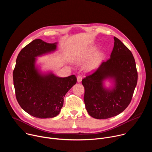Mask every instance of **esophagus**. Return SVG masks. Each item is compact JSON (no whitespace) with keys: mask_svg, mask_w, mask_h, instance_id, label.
Listing matches in <instances>:
<instances>
[{"mask_svg":"<svg viewBox=\"0 0 152 152\" xmlns=\"http://www.w3.org/2000/svg\"><path fill=\"white\" fill-rule=\"evenodd\" d=\"M82 79V76L81 75H78L77 77V80L78 82H80Z\"/></svg>","mask_w":152,"mask_h":152,"instance_id":"1","label":"esophagus"}]
</instances>
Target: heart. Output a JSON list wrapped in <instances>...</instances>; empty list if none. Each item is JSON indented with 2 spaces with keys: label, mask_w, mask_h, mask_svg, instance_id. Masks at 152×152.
I'll return each instance as SVG.
<instances>
[{
  "label": "heart",
  "mask_w": 152,
  "mask_h": 152,
  "mask_svg": "<svg viewBox=\"0 0 152 152\" xmlns=\"http://www.w3.org/2000/svg\"><path fill=\"white\" fill-rule=\"evenodd\" d=\"M100 54H98L96 56V58L94 59V60L92 62V64H91V67H94L96 65L98 64L99 61V59H100Z\"/></svg>",
  "instance_id": "1"
}]
</instances>
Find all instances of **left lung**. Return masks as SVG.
<instances>
[{
    "mask_svg": "<svg viewBox=\"0 0 152 152\" xmlns=\"http://www.w3.org/2000/svg\"><path fill=\"white\" fill-rule=\"evenodd\" d=\"M114 39L110 58L82 80L86 110L97 119L109 118L122 113L131 103L137 83L138 73L132 52L119 39ZM106 78L115 80L113 89L103 87L102 82Z\"/></svg>",
    "mask_w": 152,
    "mask_h": 152,
    "instance_id": "8db88e82",
    "label": "left lung"
}]
</instances>
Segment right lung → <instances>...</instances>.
Returning <instances> with one entry per match:
<instances>
[{"mask_svg":"<svg viewBox=\"0 0 152 152\" xmlns=\"http://www.w3.org/2000/svg\"><path fill=\"white\" fill-rule=\"evenodd\" d=\"M56 49V42L36 39L21 49L16 59L13 81L17 100L25 111L37 118L58 115L65 95L77 82L75 75L59 77L52 73L41 75L35 68V57Z\"/></svg>","mask_w":152,"mask_h":152,"instance_id":"right-lung-1","label":"right lung"}]
</instances>
